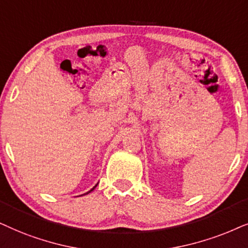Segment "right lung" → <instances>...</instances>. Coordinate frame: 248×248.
Segmentation results:
<instances>
[{"label": "right lung", "instance_id": "right-lung-1", "mask_svg": "<svg viewBox=\"0 0 248 248\" xmlns=\"http://www.w3.org/2000/svg\"><path fill=\"white\" fill-rule=\"evenodd\" d=\"M96 186H97V185H95V186H94L93 188H92V189H91L90 191H87V193H85V194H84V195H87V194H88V193H91V191H93V190L95 189V187H96Z\"/></svg>", "mask_w": 248, "mask_h": 248}]
</instances>
